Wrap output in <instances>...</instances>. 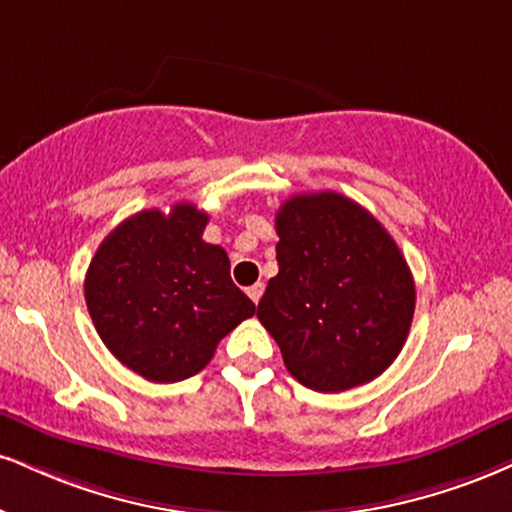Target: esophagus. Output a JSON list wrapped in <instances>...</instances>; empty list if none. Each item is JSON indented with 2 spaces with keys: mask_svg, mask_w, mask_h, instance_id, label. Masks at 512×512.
<instances>
[{
  "mask_svg": "<svg viewBox=\"0 0 512 512\" xmlns=\"http://www.w3.org/2000/svg\"><path fill=\"white\" fill-rule=\"evenodd\" d=\"M262 293H264V283H260V281H257V283H252V286L248 288V295H250V300H252V303H260V298H262Z\"/></svg>",
  "mask_w": 512,
  "mask_h": 512,
  "instance_id": "1",
  "label": "esophagus"
}]
</instances>
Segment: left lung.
Wrapping results in <instances>:
<instances>
[{
  "label": "left lung",
  "mask_w": 512,
  "mask_h": 512,
  "mask_svg": "<svg viewBox=\"0 0 512 512\" xmlns=\"http://www.w3.org/2000/svg\"><path fill=\"white\" fill-rule=\"evenodd\" d=\"M276 262L257 317L307 389L348 391L396 360L415 315V281L396 240L365 207L324 190L276 214Z\"/></svg>",
  "instance_id": "1"
}]
</instances>
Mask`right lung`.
<instances>
[{
	"mask_svg": "<svg viewBox=\"0 0 512 512\" xmlns=\"http://www.w3.org/2000/svg\"><path fill=\"white\" fill-rule=\"evenodd\" d=\"M207 221L190 202L169 214H133L102 240L85 276V303L104 346L155 384L205 369L221 338L255 315L231 281L226 250L202 240Z\"/></svg>",
	"mask_w": 512,
	"mask_h": 512,
	"instance_id": "right-lung-1",
	"label": "right lung"
}]
</instances>
